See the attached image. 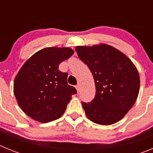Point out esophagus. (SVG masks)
I'll return each instance as SVG.
<instances>
[{
	"instance_id": "esophagus-1",
	"label": "esophagus",
	"mask_w": 153,
	"mask_h": 153,
	"mask_svg": "<svg viewBox=\"0 0 153 153\" xmlns=\"http://www.w3.org/2000/svg\"><path fill=\"white\" fill-rule=\"evenodd\" d=\"M75 87H76V91L79 92V84L76 85V86Z\"/></svg>"
}]
</instances>
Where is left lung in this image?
Returning <instances> with one entry per match:
<instances>
[{
  "instance_id": "obj_1",
  "label": "left lung",
  "mask_w": 153,
  "mask_h": 153,
  "mask_svg": "<svg viewBox=\"0 0 153 153\" xmlns=\"http://www.w3.org/2000/svg\"><path fill=\"white\" fill-rule=\"evenodd\" d=\"M76 51L93 74L96 95L82 102L92 122L109 126L122 120L132 107L140 92V74L126 55L105 44L77 46Z\"/></svg>"
}]
</instances>
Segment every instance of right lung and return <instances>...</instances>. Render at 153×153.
I'll return each instance as SVG.
<instances>
[{
    "label": "right lung",
    "instance_id": "add662e5",
    "mask_svg": "<svg viewBox=\"0 0 153 153\" xmlns=\"http://www.w3.org/2000/svg\"><path fill=\"white\" fill-rule=\"evenodd\" d=\"M74 53L69 47H47L35 53L21 67L13 82V93L28 117L45 123L64 113L76 90L68 85V74L60 71L59 65Z\"/></svg>",
    "mask_w": 153,
    "mask_h": 153
}]
</instances>
